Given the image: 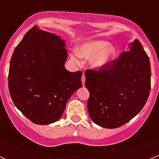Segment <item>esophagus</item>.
<instances>
[{
    "mask_svg": "<svg viewBox=\"0 0 159 159\" xmlns=\"http://www.w3.org/2000/svg\"><path fill=\"white\" fill-rule=\"evenodd\" d=\"M81 80H82L83 85H84V84H85V80H86V77H85V75H84V74H83L82 77H81Z\"/></svg>",
    "mask_w": 159,
    "mask_h": 159,
    "instance_id": "34e87169",
    "label": "esophagus"
}]
</instances>
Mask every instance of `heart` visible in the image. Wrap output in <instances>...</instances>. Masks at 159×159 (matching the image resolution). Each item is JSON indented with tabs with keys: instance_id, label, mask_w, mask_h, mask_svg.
I'll list each match as a JSON object with an SVG mask.
<instances>
[{
	"instance_id": "obj_1",
	"label": "heart",
	"mask_w": 159,
	"mask_h": 159,
	"mask_svg": "<svg viewBox=\"0 0 159 159\" xmlns=\"http://www.w3.org/2000/svg\"><path fill=\"white\" fill-rule=\"evenodd\" d=\"M76 53L80 58L91 59L89 64L92 69H99L113 59L116 49L113 46H109V43L105 40H92L78 47ZM71 58L74 62H79L75 56H72Z\"/></svg>"
}]
</instances>
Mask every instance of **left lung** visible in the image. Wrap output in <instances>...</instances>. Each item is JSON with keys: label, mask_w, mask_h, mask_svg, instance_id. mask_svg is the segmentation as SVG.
<instances>
[{"label": "left lung", "mask_w": 159, "mask_h": 159, "mask_svg": "<svg viewBox=\"0 0 159 159\" xmlns=\"http://www.w3.org/2000/svg\"><path fill=\"white\" fill-rule=\"evenodd\" d=\"M85 75L88 113L104 128L121 127L137 116L151 91L150 60L137 39L119 58L98 71L87 70Z\"/></svg>", "instance_id": "obj_1"}]
</instances>
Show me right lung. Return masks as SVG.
Instances as JSON below:
<instances>
[{
  "label": "right lung",
  "instance_id": "obj_1",
  "mask_svg": "<svg viewBox=\"0 0 159 159\" xmlns=\"http://www.w3.org/2000/svg\"><path fill=\"white\" fill-rule=\"evenodd\" d=\"M65 41L35 25L13 52L8 90L15 106L32 123L47 125L61 118L67 100L82 87L80 71L64 67Z\"/></svg>",
  "mask_w": 159,
  "mask_h": 159
}]
</instances>
